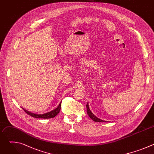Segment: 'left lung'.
<instances>
[{
	"label": "left lung",
	"instance_id": "obj_1",
	"mask_svg": "<svg viewBox=\"0 0 154 154\" xmlns=\"http://www.w3.org/2000/svg\"><path fill=\"white\" fill-rule=\"evenodd\" d=\"M86 109H87V114L88 115L89 117L92 119L95 122H105L106 121H103V120H102L98 118H97L95 115H94V114L91 112V111L90 110V109L89 108V105H88V102L86 104Z\"/></svg>",
	"mask_w": 154,
	"mask_h": 154
}]
</instances>
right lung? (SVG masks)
I'll return each instance as SVG.
<instances>
[{"mask_svg": "<svg viewBox=\"0 0 154 154\" xmlns=\"http://www.w3.org/2000/svg\"><path fill=\"white\" fill-rule=\"evenodd\" d=\"M61 102L60 103V104L58 105V106L53 109V110L49 112H48V113H44V114H41V115H39V114H36V113H32V112H30L27 110H26V109H25L24 108H23L24 112L27 113L29 115L33 117V118H42V119H49V118H54L55 116H57L58 113L60 112V109H61Z\"/></svg>", "mask_w": 154, "mask_h": 154, "instance_id": "right-lung-1", "label": "right lung"}]
</instances>
